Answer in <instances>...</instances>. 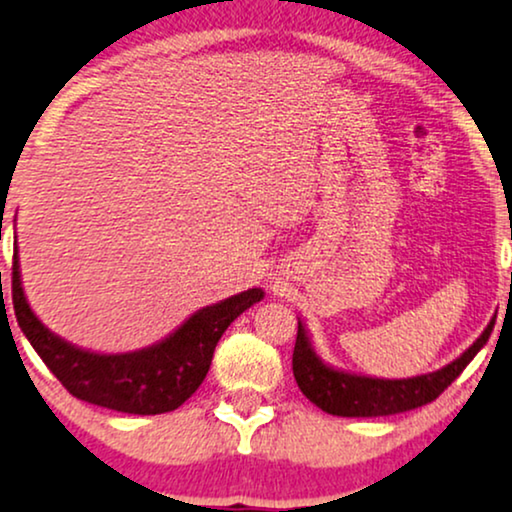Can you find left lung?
<instances>
[{
    "label": "left lung",
    "instance_id": "obj_1",
    "mask_svg": "<svg viewBox=\"0 0 512 512\" xmlns=\"http://www.w3.org/2000/svg\"><path fill=\"white\" fill-rule=\"evenodd\" d=\"M496 319V316H494ZM494 319L484 328V333L472 345L465 349L461 357L446 364L439 371L413 375V378H371V375H357L349 371H340L323 364L312 345L304 323L297 319V340L293 349V375L304 397L321 411L342 418H375V416H394L418 406L430 404L449 387L463 368L475 359V354L487 345L491 331H494Z\"/></svg>",
    "mask_w": 512,
    "mask_h": 512
}]
</instances>
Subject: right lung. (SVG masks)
Instances as JSON below:
<instances>
[{
    "label": "right lung",
    "mask_w": 512,
    "mask_h": 512,
    "mask_svg": "<svg viewBox=\"0 0 512 512\" xmlns=\"http://www.w3.org/2000/svg\"><path fill=\"white\" fill-rule=\"evenodd\" d=\"M16 321L51 373L73 397L120 413L155 416L179 409L210 371L212 354L231 321L260 302L262 288H250L191 314L177 331L151 347L101 354L58 338L37 319L25 300L18 248L11 281Z\"/></svg>",
    "instance_id": "1"
}]
</instances>
